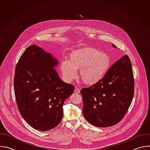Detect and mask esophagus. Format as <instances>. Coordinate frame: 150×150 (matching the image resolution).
Segmentation results:
<instances>
[{"instance_id":"obj_1","label":"esophagus","mask_w":150,"mask_h":150,"mask_svg":"<svg viewBox=\"0 0 150 150\" xmlns=\"http://www.w3.org/2000/svg\"><path fill=\"white\" fill-rule=\"evenodd\" d=\"M75 93L76 94H79L80 93V90L78 88H75Z\"/></svg>"}]
</instances>
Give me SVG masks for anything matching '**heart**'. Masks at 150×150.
<instances>
[{"instance_id": "b5f03b06", "label": "heart", "mask_w": 150, "mask_h": 150, "mask_svg": "<svg viewBox=\"0 0 150 150\" xmlns=\"http://www.w3.org/2000/svg\"><path fill=\"white\" fill-rule=\"evenodd\" d=\"M111 60L108 54L92 48L85 47L71 53L68 59L60 62L63 78L72 81L77 76V70L84 83L95 85L102 81L109 72Z\"/></svg>"}]
</instances>
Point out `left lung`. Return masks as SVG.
<instances>
[{
	"instance_id": "1",
	"label": "left lung",
	"mask_w": 150,
	"mask_h": 150,
	"mask_svg": "<svg viewBox=\"0 0 150 150\" xmlns=\"http://www.w3.org/2000/svg\"><path fill=\"white\" fill-rule=\"evenodd\" d=\"M81 93L83 115L90 123L105 127L120 122L134 94V78L129 57L125 55L121 57L110 68L102 81L82 88Z\"/></svg>"
}]
</instances>
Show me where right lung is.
<instances>
[{
	"label": "right lung",
	"instance_id": "1",
	"mask_svg": "<svg viewBox=\"0 0 150 150\" xmlns=\"http://www.w3.org/2000/svg\"><path fill=\"white\" fill-rule=\"evenodd\" d=\"M58 60L36 45L29 46L15 68L14 91L21 115L35 129L47 131L63 117V105L74 86L62 81L55 70Z\"/></svg>",
	"mask_w": 150,
	"mask_h": 150
}]
</instances>
